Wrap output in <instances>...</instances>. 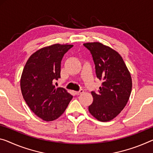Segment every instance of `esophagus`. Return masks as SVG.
Here are the masks:
<instances>
[{
  "mask_svg": "<svg viewBox=\"0 0 153 153\" xmlns=\"http://www.w3.org/2000/svg\"><path fill=\"white\" fill-rule=\"evenodd\" d=\"M83 91H84L83 90H80L79 91H75V94H76V95H79V94H81L83 93Z\"/></svg>",
  "mask_w": 153,
  "mask_h": 153,
  "instance_id": "esophagus-1",
  "label": "esophagus"
}]
</instances>
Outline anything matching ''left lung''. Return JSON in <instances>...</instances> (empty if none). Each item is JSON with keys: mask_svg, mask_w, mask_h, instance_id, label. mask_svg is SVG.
<instances>
[{"mask_svg": "<svg viewBox=\"0 0 153 153\" xmlns=\"http://www.w3.org/2000/svg\"><path fill=\"white\" fill-rule=\"evenodd\" d=\"M90 51L98 79L102 87L98 92L91 91L93 102L89 111L100 122H108L121 112L132 90L131 74L123 57L116 51L100 42L83 44Z\"/></svg>", "mask_w": 153, "mask_h": 153, "instance_id": "8db88e82", "label": "left lung"}]
</instances>
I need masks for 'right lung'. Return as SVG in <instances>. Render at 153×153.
Masks as SVG:
<instances>
[{
    "label": "right lung",
    "mask_w": 153,
    "mask_h": 153,
    "mask_svg": "<svg viewBox=\"0 0 153 153\" xmlns=\"http://www.w3.org/2000/svg\"><path fill=\"white\" fill-rule=\"evenodd\" d=\"M73 46L55 44L44 47L27 60L20 79L23 98L30 110L44 121H53L63 114L72 96L63 88H55L59 79L61 62L64 54Z\"/></svg>",
    "instance_id": "add662e5"
}]
</instances>
